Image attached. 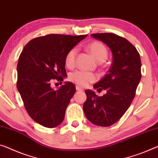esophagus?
<instances>
[{
    "instance_id": "esophagus-1",
    "label": "esophagus",
    "mask_w": 158,
    "mask_h": 158,
    "mask_svg": "<svg viewBox=\"0 0 158 158\" xmlns=\"http://www.w3.org/2000/svg\"><path fill=\"white\" fill-rule=\"evenodd\" d=\"M76 90H77V91H82V90H83V89L81 88V87H79V86L76 85Z\"/></svg>"
}]
</instances>
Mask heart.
<instances>
[{"mask_svg": "<svg viewBox=\"0 0 158 158\" xmlns=\"http://www.w3.org/2000/svg\"><path fill=\"white\" fill-rule=\"evenodd\" d=\"M87 50L99 63L104 62L108 56V51L105 46L101 42H91L87 46ZM77 53V48L74 47L70 49L65 55V64L69 69H72L76 65ZM97 79L98 76L96 74L85 71H76L69 75L70 81L82 87L87 86L89 83L96 81Z\"/></svg>", "mask_w": 158, "mask_h": 158, "instance_id": "b5f03b06", "label": "heart"}]
</instances>
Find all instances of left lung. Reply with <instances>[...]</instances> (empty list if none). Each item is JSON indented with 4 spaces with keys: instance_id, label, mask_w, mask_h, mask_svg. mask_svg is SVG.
Segmentation results:
<instances>
[{
    "instance_id": "1",
    "label": "left lung",
    "mask_w": 158,
    "mask_h": 158,
    "mask_svg": "<svg viewBox=\"0 0 158 158\" xmlns=\"http://www.w3.org/2000/svg\"><path fill=\"white\" fill-rule=\"evenodd\" d=\"M110 48L113 61L107 73L94 85L105 89L103 96L86 89L85 115L93 124L110 127L121 118L131 104L141 78V61L135 47L127 40L113 33L92 34Z\"/></svg>"
}]
</instances>
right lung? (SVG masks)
Returning <instances> with one entry per match:
<instances>
[{
	"mask_svg": "<svg viewBox=\"0 0 158 158\" xmlns=\"http://www.w3.org/2000/svg\"><path fill=\"white\" fill-rule=\"evenodd\" d=\"M86 37L51 34L31 40L21 52L17 88L28 114L43 127L54 128L64 121L76 87L65 82L55 90L51 83L64 81L65 55Z\"/></svg>",
	"mask_w": 158,
	"mask_h": 158,
	"instance_id": "right-lung-1",
	"label": "right lung"
}]
</instances>
